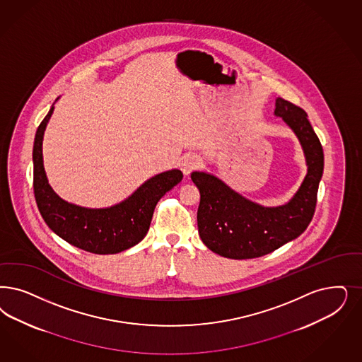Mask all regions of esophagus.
I'll use <instances>...</instances> for the list:
<instances>
[{"label": "esophagus", "instance_id": "obj_1", "mask_svg": "<svg viewBox=\"0 0 362 362\" xmlns=\"http://www.w3.org/2000/svg\"><path fill=\"white\" fill-rule=\"evenodd\" d=\"M198 158L195 155H187L183 158V160L180 163V170L183 171V174L188 176L191 174L197 167H198Z\"/></svg>", "mask_w": 362, "mask_h": 362}]
</instances>
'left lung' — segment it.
<instances>
[{
	"label": "left lung",
	"mask_w": 362,
	"mask_h": 362,
	"mask_svg": "<svg viewBox=\"0 0 362 362\" xmlns=\"http://www.w3.org/2000/svg\"><path fill=\"white\" fill-rule=\"evenodd\" d=\"M274 115L298 137L308 173L297 192L285 204L266 207L245 198L215 175L194 171L198 187V231L202 242L231 259L266 255L298 238L312 222L318 186L324 173V150L306 112L276 98Z\"/></svg>",
	"instance_id": "obj_1"
}]
</instances>
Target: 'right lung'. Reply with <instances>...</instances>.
Returning <instances> with one entry per match:
<instances>
[{"label":"right lung","mask_w":362,"mask_h":362,"mask_svg":"<svg viewBox=\"0 0 362 362\" xmlns=\"http://www.w3.org/2000/svg\"><path fill=\"white\" fill-rule=\"evenodd\" d=\"M53 110L54 105L38 125L33 144V189L42 219L65 242L93 254H117L134 247L147 235L158 202L183 179L182 171L155 175L110 207L90 209L69 203L50 187L44 168L42 140Z\"/></svg>","instance_id":"add662e5"}]
</instances>
